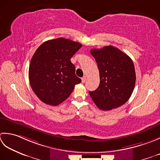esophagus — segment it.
<instances>
[{
	"mask_svg": "<svg viewBox=\"0 0 160 160\" xmlns=\"http://www.w3.org/2000/svg\"><path fill=\"white\" fill-rule=\"evenodd\" d=\"M86 81V77H82V79H81V81H82V83H85Z\"/></svg>",
	"mask_w": 160,
	"mask_h": 160,
	"instance_id": "esophagus-1",
	"label": "esophagus"
}]
</instances>
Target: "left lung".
I'll return each instance as SVG.
<instances>
[{
  "instance_id": "1",
  "label": "left lung",
  "mask_w": 160,
  "mask_h": 160,
  "mask_svg": "<svg viewBox=\"0 0 160 160\" xmlns=\"http://www.w3.org/2000/svg\"><path fill=\"white\" fill-rule=\"evenodd\" d=\"M99 71L100 83L89 91L94 103L100 110H110L124 104L134 90L136 74L133 62L119 49L108 45L92 49Z\"/></svg>"
}]
</instances>
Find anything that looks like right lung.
Returning a JSON list of instances; mask_svg holds the SVG:
<instances>
[{
  "label": "right lung",
  "instance_id": "1",
  "mask_svg": "<svg viewBox=\"0 0 160 160\" xmlns=\"http://www.w3.org/2000/svg\"><path fill=\"white\" fill-rule=\"evenodd\" d=\"M81 46L77 42L58 38L45 41L37 48L29 68V80L41 102L58 106L81 83L70 58Z\"/></svg>",
  "mask_w": 160,
  "mask_h": 160
}]
</instances>
